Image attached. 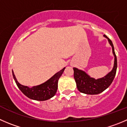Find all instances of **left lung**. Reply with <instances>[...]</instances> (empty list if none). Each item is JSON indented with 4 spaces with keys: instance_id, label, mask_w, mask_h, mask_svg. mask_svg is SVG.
I'll use <instances>...</instances> for the list:
<instances>
[{
    "instance_id": "obj_1",
    "label": "left lung",
    "mask_w": 127,
    "mask_h": 127,
    "mask_svg": "<svg viewBox=\"0 0 127 127\" xmlns=\"http://www.w3.org/2000/svg\"><path fill=\"white\" fill-rule=\"evenodd\" d=\"M103 37L107 38L108 43L112 48V52L115 57L113 67L112 70L105 76L97 79L91 77L85 71L73 67L74 78L77 84V87L80 92L84 94L88 95H96L100 94L111 85L115 76L117 68V60L115 53L114 47L109 38L105 35H103Z\"/></svg>"
}]
</instances>
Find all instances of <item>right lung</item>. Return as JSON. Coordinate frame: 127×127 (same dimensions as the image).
<instances>
[{"instance_id":"add662e5","label":"right lung","mask_w":127,"mask_h":127,"mask_svg":"<svg viewBox=\"0 0 127 127\" xmlns=\"http://www.w3.org/2000/svg\"><path fill=\"white\" fill-rule=\"evenodd\" d=\"M65 68V67L55 73L43 84L32 87L21 85L19 83L13 70L12 75L17 87L25 96L34 100L45 101L51 98L55 95L58 88V81L62 75Z\"/></svg>"}]
</instances>
